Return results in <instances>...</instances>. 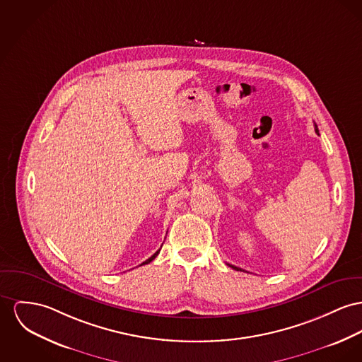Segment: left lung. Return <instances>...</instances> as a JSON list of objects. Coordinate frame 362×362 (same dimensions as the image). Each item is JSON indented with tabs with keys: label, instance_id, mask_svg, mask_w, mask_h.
I'll list each match as a JSON object with an SVG mask.
<instances>
[{
	"label": "left lung",
	"instance_id": "8db88e82",
	"mask_svg": "<svg viewBox=\"0 0 362 362\" xmlns=\"http://www.w3.org/2000/svg\"><path fill=\"white\" fill-rule=\"evenodd\" d=\"M314 129H315V133H317V134H318V129H317V124H315V123H314ZM228 265H229V264H228ZM230 266V267H232V269H235V270H241L240 267H238V266H233V265H229Z\"/></svg>",
	"mask_w": 362,
	"mask_h": 362
}]
</instances>
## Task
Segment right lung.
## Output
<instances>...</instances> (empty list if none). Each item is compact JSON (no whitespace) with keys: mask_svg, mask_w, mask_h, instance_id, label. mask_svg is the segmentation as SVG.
<instances>
[{"mask_svg":"<svg viewBox=\"0 0 362 362\" xmlns=\"http://www.w3.org/2000/svg\"><path fill=\"white\" fill-rule=\"evenodd\" d=\"M159 252H160V248H159V250H158V251H156V252H155V254H153V255H152V257H151V258H148V259H146V261H145V262H143V264H141V265H146V264H149V262H152V261H153V259H155V258H156V255H158V254H159Z\"/></svg>","mask_w":362,"mask_h":362,"instance_id":"obj_1","label":"right lung"}]
</instances>
